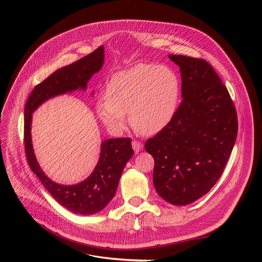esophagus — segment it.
I'll return each mask as SVG.
<instances>
[{
	"label": "esophagus",
	"instance_id": "1",
	"mask_svg": "<svg viewBox=\"0 0 262 262\" xmlns=\"http://www.w3.org/2000/svg\"><path fill=\"white\" fill-rule=\"evenodd\" d=\"M132 146H133V148H134V150H135V153L137 154V153H139L140 150L142 149V143L141 142H139V141H133V143H132Z\"/></svg>",
	"mask_w": 262,
	"mask_h": 262
}]
</instances>
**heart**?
<instances>
[{"mask_svg":"<svg viewBox=\"0 0 262 262\" xmlns=\"http://www.w3.org/2000/svg\"><path fill=\"white\" fill-rule=\"evenodd\" d=\"M105 98L96 103V114L110 132L119 134L125 127L126 114H130L135 129L154 135L175 115L180 80L166 66L138 63L112 76Z\"/></svg>","mask_w":262,"mask_h":262,"instance_id":"1","label":"heart"}]
</instances>
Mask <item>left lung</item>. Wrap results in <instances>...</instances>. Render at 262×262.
<instances>
[{"instance_id": "obj_1", "label": "left lung", "mask_w": 262, "mask_h": 262, "mask_svg": "<svg viewBox=\"0 0 262 262\" xmlns=\"http://www.w3.org/2000/svg\"><path fill=\"white\" fill-rule=\"evenodd\" d=\"M180 67L183 101L168 125L145 142L157 193L173 205L199 200L222 175L238 134L229 92L210 63L169 55Z\"/></svg>"}]
</instances>
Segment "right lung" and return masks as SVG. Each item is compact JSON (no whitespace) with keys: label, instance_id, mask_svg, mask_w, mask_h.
Here are the masks:
<instances>
[{"label":"right lung","instance_id":"right-lung-1","mask_svg":"<svg viewBox=\"0 0 262 262\" xmlns=\"http://www.w3.org/2000/svg\"><path fill=\"white\" fill-rule=\"evenodd\" d=\"M103 62L104 47L101 46L87 56L58 69L38 84L30 94L24 108V145L27 162L56 202L78 214L89 215L99 212L113 200L123 169L134 155L132 139L117 138L103 141L99 162L87 180L71 186L59 185L52 182L37 162L32 144V114L54 96L86 89L88 80L101 70Z\"/></svg>","mask_w":262,"mask_h":262}]
</instances>
